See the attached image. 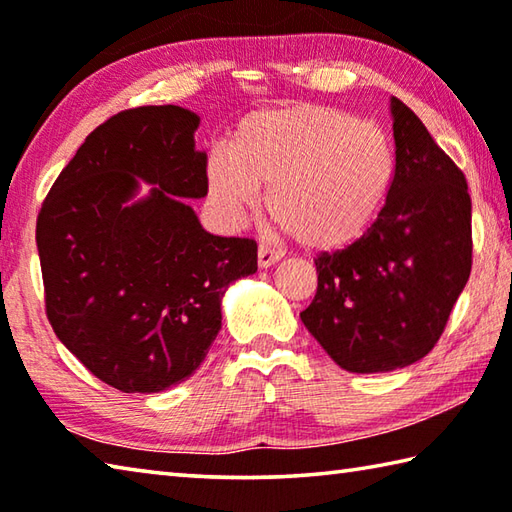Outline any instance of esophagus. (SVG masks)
Instances as JSON below:
<instances>
[{
	"instance_id": "34e87169",
	"label": "esophagus",
	"mask_w": 512,
	"mask_h": 512,
	"mask_svg": "<svg viewBox=\"0 0 512 512\" xmlns=\"http://www.w3.org/2000/svg\"><path fill=\"white\" fill-rule=\"evenodd\" d=\"M283 258V251L281 249H274L270 245H261L258 247V267H272L274 263H279Z\"/></svg>"
}]
</instances>
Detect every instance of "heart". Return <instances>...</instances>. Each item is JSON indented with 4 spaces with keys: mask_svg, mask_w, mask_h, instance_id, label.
<instances>
[{
    "mask_svg": "<svg viewBox=\"0 0 512 512\" xmlns=\"http://www.w3.org/2000/svg\"><path fill=\"white\" fill-rule=\"evenodd\" d=\"M220 209L240 218L270 188L267 209L279 227L312 251L360 240L378 218L396 179V152L382 125L326 105L254 112L231 132L229 155L206 164Z\"/></svg>",
    "mask_w": 512,
    "mask_h": 512,
    "instance_id": "b5f03b06",
    "label": "heart"
}]
</instances>
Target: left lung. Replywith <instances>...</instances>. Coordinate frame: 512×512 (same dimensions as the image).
<instances>
[{
    "label": "left lung",
    "mask_w": 512,
    "mask_h": 512,
    "mask_svg": "<svg viewBox=\"0 0 512 512\" xmlns=\"http://www.w3.org/2000/svg\"><path fill=\"white\" fill-rule=\"evenodd\" d=\"M396 179L378 220L351 247L321 251L301 321L351 373H387L441 339L472 270V200L463 170L423 121L391 98Z\"/></svg>",
    "instance_id": "1"
}]
</instances>
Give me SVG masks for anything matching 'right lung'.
Returning <instances> with one entry per match:
<instances>
[{
    "instance_id": "right-lung-1",
    "label": "right lung",
    "mask_w": 512,
    "mask_h": 512,
    "mask_svg": "<svg viewBox=\"0 0 512 512\" xmlns=\"http://www.w3.org/2000/svg\"><path fill=\"white\" fill-rule=\"evenodd\" d=\"M200 116L143 105L98 125L44 197L35 227L53 333L123 393L184 382L218 337L222 294L256 272L251 238L204 231L182 197L209 191ZM155 183L128 205L138 179Z\"/></svg>"
}]
</instances>
